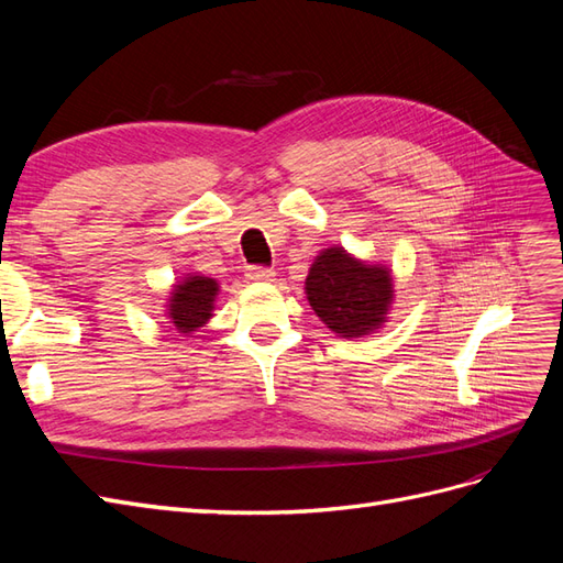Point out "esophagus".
I'll return each mask as SVG.
<instances>
[{
    "instance_id": "obj_1",
    "label": "esophagus",
    "mask_w": 563,
    "mask_h": 563,
    "mask_svg": "<svg viewBox=\"0 0 563 563\" xmlns=\"http://www.w3.org/2000/svg\"><path fill=\"white\" fill-rule=\"evenodd\" d=\"M246 277H249L251 282H272V279H275V269L261 267V265H251V267L246 269Z\"/></svg>"
}]
</instances>
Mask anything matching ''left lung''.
Instances as JSON below:
<instances>
[{"label":"left lung","mask_w":563,"mask_h":563,"mask_svg":"<svg viewBox=\"0 0 563 563\" xmlns=\"http://www.w3.org/2000/svg\"><path fill=\"white\" fill-rule=\"evenodd\" d=\"M305 294L333 333L362 338L383 327L395 288L387 267L366 265L343 246H331L314 258Z\"/></svg>","instance_id":"left-lung-1"}]
</instances>
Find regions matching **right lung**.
Returning a JSON list of instances; mask_svg holds the SVG:
<instances>
[{"label":"right lung","instance_id":"1","mask_svg":"<svg viewBox=\"0 0 563 563\" xmlns=\"http://www.w3.org/2000/svg\"><path fill=\"white\" fill-rule=\"evenodd\" d=\"M218 296V282L211 277L192 275L176 284L168 300V319L178 333H192L211 319L213 300Z\"/></svg>","mask_w":563,"mask_h":563}]
</instances>
